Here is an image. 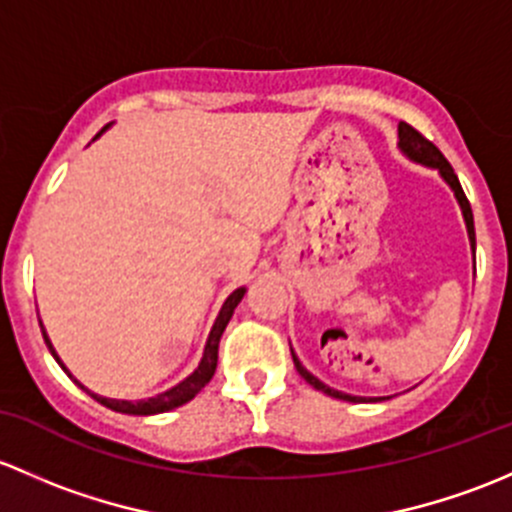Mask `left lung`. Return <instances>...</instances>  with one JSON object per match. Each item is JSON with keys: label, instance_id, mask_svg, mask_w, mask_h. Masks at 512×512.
<instances>
[{"label": "left lung", "instance_id": "8db88e82", "mask_svg": "<svg viewBox=\"0 0 512 512\" xmlns=\"http://www.w3.org/2000/svg\"><path fill=\"white\" fill-rule=\"evenodd\" d=\"M399 147H402V150L407 152V155L412 157V160L421 162V165L436 167V170L441 172V177H444L446 182L451 184V189H453V192H456L458 204H461V209H463V217H466V226H468V236H471V244H473V249H476V229H473L471 204H468V197H466V194H463L461 182H458L456 172H453V167L449 165V160H446V157L441 155V150L434 145V142L426 140L424 135H421L416 128H412V125H409V123H399ZM291 355H293V350H291ZM293 362H295V370H298L300 377H303L305 382L310 384V387L318 389V392H325V394H328V397L342 399V402H365V399L352 397V394H345V392H337V389H330L328 384H323L318 377H313V374L305 370V367L300 365L298 357H295V355H293Z\"/></svg>", "mask_w": 512, "mask_h": 512}]
</instances>
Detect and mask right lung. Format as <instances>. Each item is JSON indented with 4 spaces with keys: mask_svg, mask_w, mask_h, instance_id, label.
Instances as JSON below:
<instances>
[{
    "mask_svg": "<svg viewBox=\"0 0 512 512\" xmlns=\"http://www.w3.org/2000/svg\"><path fill=\"white\" fill-rule=\"evenodd\" d=\"M244 298V288H239V291H234L229 295V298L224 300V305H221L219 310V318L217 323H214L212 333H209V340H207V347H204V357L202 362H199V367L189 374L184 382H179L177 387H172L170 392H162L157 394V397L152 399H145V402H123V399H105V397H98V394H91V397H96L103 407L113 409V412H120V414H135V416H150V414H160V412H170V409H177L182 407V404H187L189 399L197 397L199 392H202L204 387L209 384V379L214 377V372H217V360H219V340H221V333L226 330V325H229L231 315H234V308L239 305V300ZM44 340L46 345H49L51 355L59 360V355H56L54 345L49 342V337H46V330H44ZM61 365V360H59ZM66 370V367H63ZM81 389H86L83 384H78ZM88 392V389H86Z\"/></svg>",
    "mask_w": 512,
    "mask_h": 512,
    "instance_id": "right-lung-1",
    "label": "right lung"
}]
</instances>
